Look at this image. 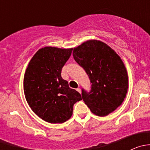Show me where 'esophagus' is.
Segmentation results:
<instances>
[{"label":"esophagus","mask_w":150,"mask_h":150,"mask_svg":"<svg viewBox=\"0 0 150 150\" xmlns=\"http://www.w3.org/2000/svg\"><path fill=\"white\" fill-rule=\"evenodd\" d=\"M76 90H77V91H78V92H79V93H81V89L80 88H77Z\"/></svg>","instance_id":"1"}]
</instances>
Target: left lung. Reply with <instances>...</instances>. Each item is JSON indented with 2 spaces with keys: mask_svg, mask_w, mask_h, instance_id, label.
I'll return each instance as SVG.
<instances>
[{
  "mask_svg": "<svg viewBox=\"0 0 150 150\" xmlns=\"http://www.w3.org/2000/svg\"><path fill=\"white\" fill-rule=\"evenodd\" d=\"M73 57L88 76L90 91L82 88V98L93 114L105 116L123 102L128 74L120 57L106 43L88 40L73 49Z\"/></svg>",
  "mask_w": 150,
  "mask_h": 150,
  "instance_id": "left-lung-1",
  "label": "left lung"
}]
</instances>
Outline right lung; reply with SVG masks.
<instances>
[{
    "instance_id": "add662e5",
    "label": "right lung",
    "mask_w": 150,
    "mask_h": 150,
    "mask_svg": "<svg viewBox=\"0 0 150 150\" xmlns=\"http://www.w3.org/2000/svg\"><path fill=\"white\" fill-rule=\"evenodd\" d=\"M72 48L45 47L35 53L24 77V92L33 112L50 123H62L70 118L81 94L69 87L61 76L62 69Z\"/></svg>"
}]
</instances>
